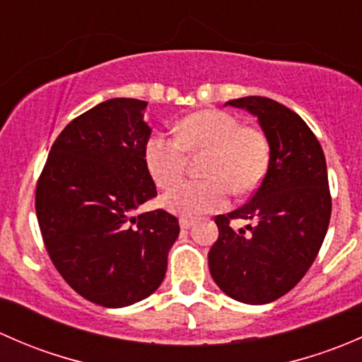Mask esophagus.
Instances as JSON below:
<instances>
[{"label":"esophagus","instance_id":"obj_1","mask_svg":"<svg viewBox=\"0 0 362 362\" xmlns=\"http://www.w3.org/2000/svg\"><path fill=\"white\" fill-rule=\"evenodd\" d=\"M192 226H194V221H192V218H185V217L180 218V228L182 229H191Z\"/></svg>","mask_w":362,"mask_h":362}]
</instances>
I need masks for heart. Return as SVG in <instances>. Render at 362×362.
<instances>
[{
	"label": "heart",
	"mask_w": 362,
	"mask_h": 362,
	"mask_svg": "<svg viewBox=\"0 0 362 362\" xmlns=\"http://www.w3.org/2000/svg\"><path fill=\"white\" fill-rule=\"evenodd\" d=\"M189 154H206L202 182H182L163 196V206L184 217H198L226 208L229 192H249L264 177L269 141L259 127L242 126L222 110H202L184 117L178 134L154 133L145 145V164L158 187L180 180Z\"/></svg>",
	"instance_id": "1"
}]
</instances>
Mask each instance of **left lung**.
I'll return each instance as SVG.
<instances>
[{"instance_id":"obj_1","label":"left lung","mask_w":362,"mask_h":362,"mask_svg":"<svg viewBox=\"0 0 362 362\" xmlns=\"http://www.w3.org/2000/svg\"><path fill=\"white\" fill-rule=\"evenodd\" d=\"M257 117L269 141V164L249 203L217 215L208 252L211 279L233 299L264 305L282 298L315 261L331 218L326 158L315 134L291 108L261 96L228 101ZM250 220L236 233L230 221Z\"/></svg>"}]
</instances>
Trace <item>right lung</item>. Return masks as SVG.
<instances>
[{
	"mask_svg": "<svg viewBox=\"0 0 362 362\" xmlns=\"http://www.w3.org/2000/svg\"><path fill=\"white\" fill-rule=\"evenodd\" d=\"M147 101L115 98L61 131L36 184V217L50 261L90 303L120 308L160 286L168 250L180 233L156 198L145 164Z\"/></svg>",
	"mask_w": 362,
	"mask_h": 362,
	"instance_id": "1",
	"label": "right lung"
}]
</instances>
